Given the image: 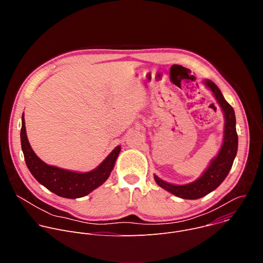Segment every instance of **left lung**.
I'll use <instances>...</instances> for the list:
<instances>
[{
    "instance_id": "obj_1",
    "label": "left lung",
    "mask_w": 263,
    "mask_h": 263,
    "mask_svg": "<svg viewBox=\"0 0 263 263\" xmlns=\"http://www.w3.org/2000/svg\"><path fill=\"white\" fill-rule=\"evenodd\" d=\"M204 84L212 91L224 117L223 140L217 156L211 160L209 166L199 179L189 184H171L154 175V179L160 187L181 199L197 200L217 189L228 176L237 153L238 136L236 133L234 110L232 106L224 100L219 88L211 80H204Z\"/></svg>"
}]
</instances>
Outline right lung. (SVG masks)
<instances>
[{
	"label": "right lung",
	"instance_id": "right-lung-1",
	"mask_svg": "<svg viewBox=\"0 0 263 263\" xmlns=\"http://www.w3.org/2000/svg\"><path fill=\"white\" fill-rule=\"evenodd\" d=\"M24 117L23 114L21 142L25 161L33 177L46 189L62 198L77 199L87 196L108 179L121 152V145H118L97 168L90 172L77 173L59 168L45 163L36 156L28 141Z\"/></svg>",
	"mask_w": 263,
	"mask_h": 263
}]
</instances>
